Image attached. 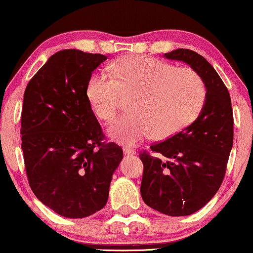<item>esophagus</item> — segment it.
<instances>
[{"label":"esophagus","instance_id":"esophagus-1","mask_svg":"<svg viewBox=\"0 0 253 253\" xmlns=\"http://www.w3.org/2000/svg\"><path fill=\"white\" fill-rule=\"evenodd\" d=\"M135 151L133 148H129V147H124V154L125 155H135Z\"/></svg>","mask_w":253,"mask_h":253}]
</instances>
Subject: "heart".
I'll use <instances>...</instances> for the list:
<instances>
[{"mask_svg":"<svg viewBox=\"0 0 253 253\" xmlns=\"http://www.w3.org/2000/svg\"><path fill=\"white\" fill-rule=\"evenodd\" d=\"M129 109L109 127L117 141L135 145L152 136L169 138L198 118L208 88L196 71L177 67L149 56H125L111 65V73H97L87 84V96L98 118L111 122L123 95H131Z\"/></svg>","mask_w":253,"mask_h":253,"instance_id":"heart-1","label":"heart"}]
</instances>
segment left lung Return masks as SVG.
<instances>
[{"label":"left lung","mask_w":253,"mask_h":253,"mask_svg":"<svg viewBox=\"0 0 253 253\" xmlns=\"http://www.w3.org/2000/svg\"><path fill=\"white\" fill-rule=\"evenodd\" d=\"M165 57L189 64L204 80L208 98L193 124L150 145L159 157L140 151L141 196L158 212L183 216L208 204L221 186L233 147V108L226 84L204 57L189 49H176Z\"/></svg>","instance_id":"obj_1"}]
</instances>
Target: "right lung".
Listing matches in <instances>:
<instances>
[{"label": "right lung", "mask_w": 253, "mask_h": 253, "mask_svg": "<svg viewBox=\"0 0 253 253\" xmlns=\"http://www.w3.org/2000/svg\"><path fill=\"white\" fill-rule=\"evenodd\" d=\"M101 54L56 52L24 92L21 149L32 191L65 218L94 214L108 202L123 149L108 142L87 96Z\"/></svg>", "instance_id": "right-lung-1"}]
</instances>
